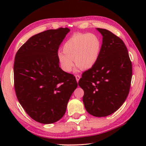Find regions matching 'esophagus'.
<instances>
[{
    "instance_id": "1",
    "label": "esophagus",
    "mask_w": 146,
    "mask_h": 146,
    "mask_svg": "<svg viewBox=\"0 0 146 146\" xmlns=\"http://www.w3.org/2000/svg\"><path fill=\"white\" fill-rule=\"evenodd\" d=\"M75 77H76V82H78V81H79V80H80V78H81V76H80V75H76L75 76Z\"/></svg>"
}]
</instances>
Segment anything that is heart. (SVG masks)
Returning a JSON list of instances; mask_svg holds the SVG:
<instances>
[{
  "label": "heart",
  "mask_w": 146,
  "mask_h": 146,
  "mask_svg": "<svg viewBox=\"0 0 146 146\" xmlns=\"http://www.w3.org/2000/svg\"><path fill=\"white\" fill-rule=\"evenodd\" d=\"M102 46V39L96 34H74L64 43L63 51H58V62L62 69L68 73L72 71L74 61L77 69H90L100 57Z\"/></svg>",
  "instance_id": "b5f03b06"
}]
</instances>
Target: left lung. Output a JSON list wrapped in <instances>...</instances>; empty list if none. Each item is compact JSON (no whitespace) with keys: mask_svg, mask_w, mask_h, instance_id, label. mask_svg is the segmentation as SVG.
<instances>
[{"mask_svg":"<svg viewBox=\"0 0 146 146\" xmlns=\"http://www.w3.org/2000/svg\"><path fill=\"white\" fill-rule=\"evenodd\" d=\"M97 29L103 36L100 57L82 74L78 85L84 91L83 102L86 111L101 117L115 112L126 100L132 66L122 40L107 29Z\"/></svg>","mask_w":146,"mask_h":146,"instance_id":"8db88e82","label":"left lung"}]
</instances>
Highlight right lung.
Instances as JSON below:
<instances>
[{"instance_id":"1","label":"right lung","mask_w":146,"mask_h":146,"mask_svg":"<svg viewBox=\"0 0 146 146\" xmlns=\"http://www.w3.org/2000/svg\"><path fill=\"white\" fill-rule=\"evenodd\" d=\"M70 31L60 27L37 34L15 54V94L26 112L39 123L61 119L78 86L75 77L61 70L57 58L60 45Z\"/></svg>"}]
</instances>
